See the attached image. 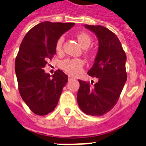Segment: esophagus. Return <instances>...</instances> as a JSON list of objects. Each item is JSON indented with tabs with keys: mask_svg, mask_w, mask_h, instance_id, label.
<instances>
[{
	"mask_svg": "<svg viewBox=\"0 0 146 146\" xmlns=\"http://www.w3.org/2000/svg\"><path fill=\"white\" fill-rule=\"evenodd\" d=\"M68 79H69V80H71V79H75V78L73 76H68Z\"/></svg>",
	"mask_w": 146,
	"mask_h": 146,
	"instance_id": "1",
	"label": "esophagus"
}]
</instances>
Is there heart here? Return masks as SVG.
Masks as SVG:
<instances>
[{"label": "heart", "instance_id": "heart-1", "mask_svg": "<svg viewBox=\"0 0 146 146\" xmlns=\"http://www.w3.org/2000/svg\"><path fill=\"white\" fill-rule=\"evenodd\" d=\"M76 37L78 42L82 48H86L91 45L92 39L88 34L82 32V33H79L77 34ZM63 42H64V37L61 36L57 41L56 47H55L58 52H60L62 49ZM82 65H83V61H82L81 59L69 58L63 61L61 64V67L65 72L72 74V75H76L80 73Z\"/></svg>", "mask_w": 146, "mask_h": 146}]
</instances>
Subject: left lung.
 Returning <instances> with one entry per match:
<instances>
[{"label":"left lung","instance_id":"1","mask_svg":"<svg viewBox=\"0 0 146 146\" xmlns=\"http://www.w3.org/2000/svg\"><path fill=\"white\" fill-rule=\"evenodd\" d=\"M98 37V51L88 73L98 78L93 86L79 79L77 103L86 115L101 116L118 101L127 80V57L115 34L101 25H85Z\"/></svg>","mask_w":146,"mask_h":146}]
</instances>
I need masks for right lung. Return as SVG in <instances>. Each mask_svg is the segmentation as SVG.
I'll return each mask as SVG.
<instances>
[{"mask_svg": "<svg viewBox=\"0 0 146 146\" xmlns=\"http://www.w3.org/2000/svg\"><path fill=\"white\" fill-rule=\"evenodd\" d=\"M75 23L43 22L26 34L15 58V71L22 100L32 112L45 115L58 103L68 76L58 70L51 76L43 68L56 54L58 39Z\"/></svg>", "mask_w": 146, "mask_h": 146, "instance_id": "add662e5", "label": "right lung"}]
</instances>
